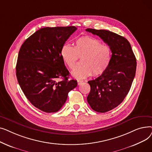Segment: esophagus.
Segmentation results:
<instances>
[{
    "instance_id": "1",
    "label": "esophagus",
    "mask_w": 152,
    "mask_h": 152,
    "mask_svg": "<svg viewBox=\"0 0 152 152\" xmlns=\"http://www.w3.org/2000/svg\"><path fill=\"white\" fill-rule=\"evenodd\" d=\"M83 83V81L81 80H77V84L78 85H81Z\"/></svg>"
}]
</instances>
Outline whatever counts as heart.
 <instances>
[{"label": "heart", "instance_id": "obj_1", "mask_svg": "<svg viewBox=\"0 0 152 152\" xmlns=\"http://www.w3.org/2000/svg\"><path fill=\"white\" fill-rule=\"evenodd\" d=\"M60 53L63 61L71 70L76 68L78 58H82L83 66L71 74L77 79H84L92 74L94 76L102 75L108 68L111 59L110 48L91 36L79 37L73 47L64 45Z\"/></svg>", "mask_w": 152, "mask_h": 152}]
</instances>
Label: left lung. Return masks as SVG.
I'll list each match as a JSON object with an SVG mask.
<instances>
[{"label":"left lung","instance_id":"8db88e82","mask_svg":"<svg viewBox=\"0 0 152 152\" xmlns=\"http://www.w3.org/2000/svg\"><path fill=\"white\" fill-rule=\"evenodd\" d=\"M86 31L99 36L112 53L107 70L88 81L91 92L87 102L94 111L105 113L118 106L128 94L135 75L136 58L125 37L104 29L88 28Z\"/></svg>","mask_w":152,"mask_h":152}]
</instances>
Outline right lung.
<instances>
[{"mask_svg":"<svg viewBox=\"0 0 152 152\" xmlns=\"http://www.w3.org/2000/svg\"><path fill=\"white\" fill-rule=\"evenodd\" d=\"M76 29L73 26L41 28L20 49L16 66L19 85L31 104L45 113L58 111L68 92L77 86V81L68 79L69 73L60 53Z\"/></svg>","mask_w":152,"mask_h":152,"instance_id":"right-lung-1","label":"right lung"}]
</instances>
